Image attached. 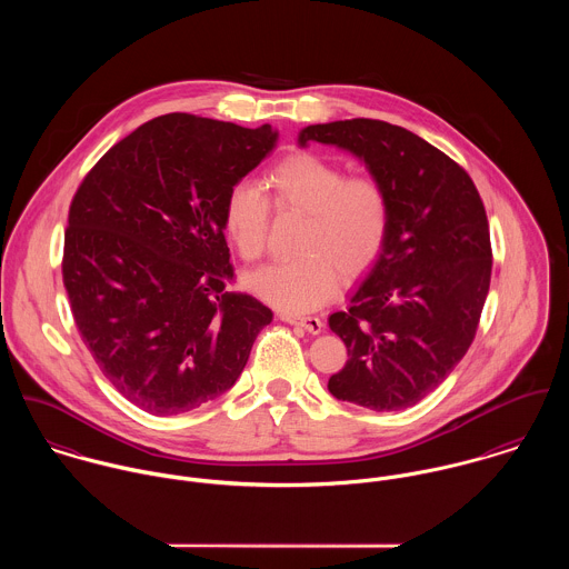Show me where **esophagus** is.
<instances>
[{
    "instance_id": "esophagus-1",
    "label": "esophagus",
    "mask_w": 569,
    "mask_h": 569,
    "mask_svg": "<svg viewBox=\"0 0 569 569\" xmlns=\"http://www.w3.org/2000/svg\"><path fill=\"white\" fill-rule=\"evenodd\" d=\"M287 325L302 326L307 328L311 335H320L325 330V322L320 318H302V316H293V313H282L280 316Z\"/></svg>"
}]
</instances>
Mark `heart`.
I'll use <instances>...</instances> for the list:
<instances>
[{"label":"heart","instance_id":"obj_1","mask_svg":"<svg viewBox=\"0 0 569 569\" xmlns=\"http://www.w3.org/2000/svg\"><path fill=\"white\" fill-rule=\"evenodd\" d=\"M280 212L305 214L293 260L262 267L244 287L284 313H309L335 298L339 276L357 280L383 253L392 203L386 186L368 174L348 172L313 153H296L276 163L262 179ZM223 228L244 262L264 253L269 201L249 181L230 188Z\"/></svg>","mask_w":569,"mask_h":569}]
</instances>
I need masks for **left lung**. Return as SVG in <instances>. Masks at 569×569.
<instances>
[{
  "mask_svg": "<svg viewBox=\"0 0 569 569\" xmlns=\"http://www.w3.org/2000/svg\"><path fill=\"white\" fill-rule=\"evenodd\" d=\"M300 147L332 144L357 156L392 203L383 253L328 318L348 350L328 392L375 411L416 406L473 343L490 287V234L469 172L403 127L352 118L311 124Z\"/></svg>",
  "mask_w": 569,
  "mask_h": 569,
  "instance_id": "8db88e82",
  "label": "left lung"
}]
</instances>
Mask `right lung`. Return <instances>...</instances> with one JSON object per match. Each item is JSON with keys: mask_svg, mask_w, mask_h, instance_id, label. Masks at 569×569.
Masks as SVG:
<instances>
[{"mask_svg": "<svg viewBox=\"0 0 569 569\" xmlns=\"http://www.w3.org/2000/svg\"><path fill=\"white\" fill-rule=\"evenodd\" d=\"M276 140L269 124L166 113L113 144L72 199L63 284L74 322L109 383L153 416L226 395L273 320L226 289L223 206Z\"/></svg>", "mask_w": 569, "mask_h": 569, "instance_id": "right-lung-1", "label": "right lung"}]
</instances>
